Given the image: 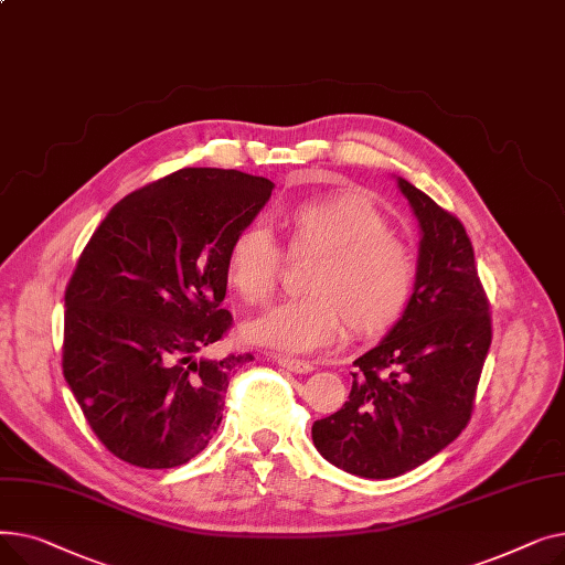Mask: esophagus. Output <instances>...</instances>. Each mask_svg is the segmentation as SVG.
Wrapping results in <instances>:
<instances>
[{
  "mask_svg": "<svg viewBox=\"0 0 565 565\" xmlns=\"http://www.w3.org/2000/svg\"><path fill=\"white\" fill-rule=\"evenodd\" d=\"M277 364L292 373H311L313 371V364L302 362V360H292V358H277Z\"/></svg>",
  "mask_w": 565,
  "mask_h": 565,
  "instance_id": "34e87169",
  "label": "esophagus"
}]
</instances>
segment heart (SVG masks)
I'll use <instances>...</instances> for the list:
<instances>
[{"mask_svg": "<svg viewBox=\"0 0 565 565\" xmlns=\"http://www.w3.org/2000/svg\"><path fill=\"white\" fill-rule=\"evenodd\" d=\"M290 249L320 252L307 275V298L286 300L247 324V339L292 354L334 348L348 332L373 339L390 332L405 313L417 263L390 233L373 203L354 192L305 199L281 215ZM281 270V249L273 233L249 224L233 235L226 277L243 300L270 298Z\"/></svg>", "mask_w": 565, "mask_h": 565, "instance_id": "heart-1", "label": "heart"}]
</instances>
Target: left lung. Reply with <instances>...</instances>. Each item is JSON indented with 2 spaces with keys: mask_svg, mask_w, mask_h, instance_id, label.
<instances>
[{
  "mask_svg": "<svg viewBox=\"0 0 565 565\" xmlns=\"http://www.w3.org/2000/svg\"><path fill=\"white\" fill-rule=\"evenodd\" d=\"M419 220L417 284L401 320L352 364L343 407L311 428L324 460L394 479L465 430L492 341L490 302L462 222L398 178Z\"/></svg>",
  "mask_w": 565,
  "mask_h": 565,
  "instance_id": "obj_1",
  "label": "left lung"
}]
</instances>
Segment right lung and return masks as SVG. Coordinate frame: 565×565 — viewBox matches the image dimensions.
Instances as JSON below:
<instances>
[{
	"label": "right lung",
	"instance_id": "obj_1",
	"mask_svg": "<svg viewBox=\"0 0 565 565\" xmlns=\"http://www.w3.org/2000/svg\"><path fill=\"white\" fill-rule=\"evenodd\" d=\"M275 183L188 167L118 201L66 288L64 377L105 447L143 469L199 456L252 354L205 360L231 328L226 252Z\"/></svg>",
	"mask_w": 565,
	"mask_h": 565
}]
</instances>
